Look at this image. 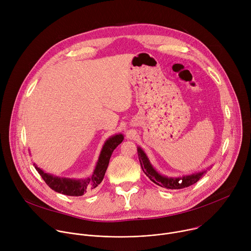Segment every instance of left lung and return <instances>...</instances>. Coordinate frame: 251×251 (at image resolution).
Here are the masks:
<instances>
[{"label": "left lung", "instance_id": "8db88e82", "mask_svg": "<svg viewBox=\"0 0 251 251\" xmlns=\"http://www.w3.org/2000/svg\"><path fill=\"white\" fill-rule=\"evenodd\" d=\"M138 151V157L140 161L141 168L146 174V176L150 178V180L155 183L156 185L170 189V190H180V189H185L188 188L194 184H196L200 178L204 175L205 172H200L191 176H186L182 177H168L160 175L159 173L156 172V170L152 167L150 164L147 156L145 155L144 151H143L141 148L137 149Z\"/></svg>", "mask_w": 251, "mask_h": 251}]
</instances>
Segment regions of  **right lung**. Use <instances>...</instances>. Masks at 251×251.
I'll return each mask as SVG.
<instances>
[{
	"label": "right lung",
	"mask_w": 251,
	"mask_h": 251,
	"mask_svg": "<svg viewBox=\"0 0 251 251\" xmlns=\"http://www.w3.org/2000/svg\"><path fill=\"white\" fill-rule=\"evenodd\" d=\"M123 139L124 137L122 134H119L106 141L92 176L87 178H83V180H71V178L53 176L45 173L37 166H34V168L37 169L38 173L44 178L46 184L54 192L71 197H80L97 188L102 182L107 167H108L110 157Z\"/></svg>",
	"instance_id": "add662e5"
}]
</instances>
